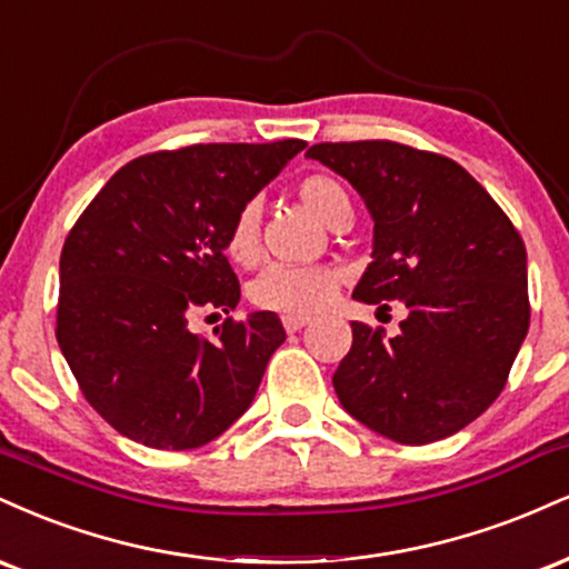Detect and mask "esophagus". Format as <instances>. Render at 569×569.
I'll list each match as a JSON object with an SVG mask.
<instances>
[{"label": "esophagus", "instance_id": "34e87169", "mask_svg": "<svg viewBox=\"0 0 569 569\" xmlns=\"http://www.w3.org/2000/svg\"><path fill=\"white\" fill-rule=\"evenodd\" d=\"M309 322H311V317H306V313H284V317H282V325H284L287 332L303 330V327Z\"/></svg>", "mask_w": 569, "mask_h": 569}]
</instances>
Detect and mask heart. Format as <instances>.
I'll return each mask as SVG.
<instances>
[{"label":"heart","instance_id":"heart-1","mask_svg":"<svg viewBox=\"0 0 569 569\" xmlns=\"http://www.w3.org/2000/svg\"><path fill=\"white\" fill-rule=\"evenodd\" d=\"M298 197L322 223L351 220V199L336 178L313 172L300 178ZM226 256L237 266H256L260 258V207L244 202L226 231ZM340 271L332 266H269L250 284V300L260 311L313 313L336 298Z\"/></svg>","mask_w":569,"mask_h":569}]
</instances>
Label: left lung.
<instances>
[{"instance_id": "left-lung-1", "label": "left lung", "mask_w": 569, "mask_h": 569, "mask_svg": "<svg viewBox=\"0 0 569 569\" xmlns=\"http://www.w3.org/2000/svg\"><path fill=\"white\" fill-rule=\"evenodd\" d=\"M306 157L349 180L376 220L372 263L353 298L407 309L397 338L351 325V351L332 376L340 405L399 445L452 437L500 397L530 327L522 237L442 153L349 140Z\"/></svg>"}]
</instances>
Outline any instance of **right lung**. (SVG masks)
Listing matches in <instances>:
<instances>
[{
  "instance_id": "add662e5",
  "label": "right lung",
  "mask_w": 569,
  "mask_h": 569,
  "mask_svg": "<svg viewBox=\"0 0 569 569\" xmlns=\"http://www.w3.org/2000/svg\"><path fill=\"white\" fill-rule=\"evenodd\" d=\"M306 140L193 143L132 159L96 193L60 252L56 338L79 391L111 429L157 450L220 437L256 397L284 343L273 311L226 317L212 338L197 311L237 309L226 231Z\"/></svg>"
}]
</instances>
